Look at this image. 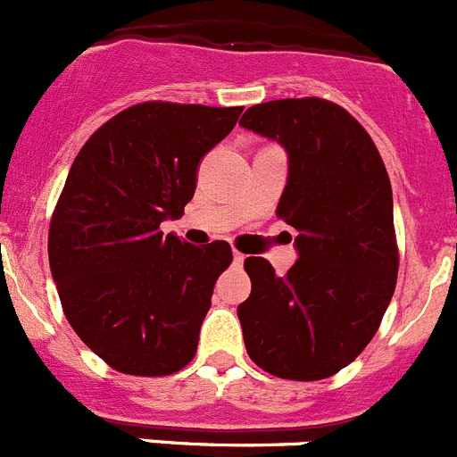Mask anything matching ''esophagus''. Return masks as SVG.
Instances as JSON below:
<instances>
[{
	"label": "esophagus",
	"instance_id": "obj_1",
	"mask_svg": "<svg viewBox=\"0 0 457 457\" xmlns=\"http://www.w3.org/2000/svg\"><path fill=\"white\" fill-rule=\"evenodd\" d=\"M245 258H246L245 253H240V251H233V262H236V264L245 262Z\"/></svg>",
	"mask_w": 457,
	"mask_h": 457
}]
</instances>
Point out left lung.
Masks as SVG:
<instances>
[{
  "label": "left lung",
  "instance_id": "1",
  "mask_svg": "<svg viewBox=\"0 0 457 457\" xmlns=\"http://www.w3.org/2000/svg\"><path fill=\"white\" fill-rule=\"evenodd\" d=\"M240 125L285 147L276 212L298 231L287 276L264 258L245 260L251 296L237 319L246 352L282 379H325L361 354L393 298L399 253L388 172L359 120L323 98L260 103Z\"/></svg>",
  "mask_w": 457,
  "mask_h": 457
}]
</instances>
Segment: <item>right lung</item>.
Here are the masks:
<instances>
[{
	"label": "right lung",
	"instance_id": "obj_1",
	"mask_svg": "<svg viewBox=\"0 0 457 457\" xmlns=\"http://www.w3.org/2000/svg\"><path fill=\"white\" fill-rule=\"evenodd\" d=\"M242 107L141 103L96 129L64 181L49 228L51 276L69 325L114 370L163 377L193 361L224 240L195 246L159 226L179 220L199 161Z\"/></svg>",
	"mask_w": 457,
	"mask_h": 457
}]
</instances>
